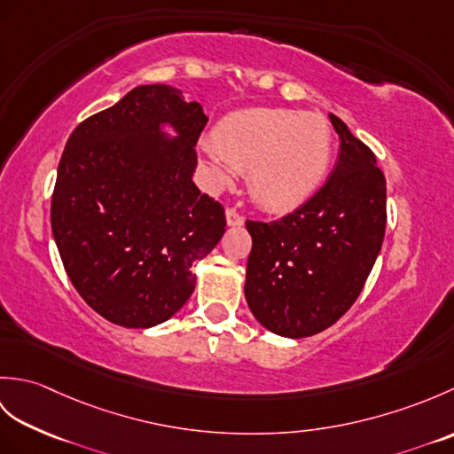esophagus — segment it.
Listing matches in <instances>:
<instances>
[{"instance_id": "1", "label": "esophagus", "mask_w": 454, "mask_h": 454, "mask_svg": "<svg viewBox=\"0 0 454 454\" xmlns=\"http://www.w3.org/2000/svg\"><path fill=\"white\" fill-rule=\"evenodd\" d=\"M246 218L239 215V212L236 208H228L226 210V224L228 226H244Z\"/></svg>"}]
</instances>
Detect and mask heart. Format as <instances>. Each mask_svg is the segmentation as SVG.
<instances>
[{
    "label": "heart",
    "mask_w": 454,
    "mask_h": 454,
    "mask_svg": "<svg viewBox=\"0 0 454 454\" xmlns=\"http://www.w3.org/2000/svg\"><path fill=\"white\" fill-rule=\"evenodd\" d=\"M215 181H226L230 166L247 169L254 199L267 210L304 205L320 189L332 166L330 122L316 111L249 107L226 114L212 132Z\"/></svg>",
    "instance_id": "obj_1"
}]
</instances>
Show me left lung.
<instances>
[{"label": "left lung", "instance_id": "1", "mask_svg": "<svg viewBox=\"0 0 454 454\" xmlns=\"http://www.w3.org/2000/svg\"><path fill=\"white\" fill-rule=\"evenodd\" d=\"M340 158L316 195L275 222H246L252 234L246 301L277 335L324 332L349 310L380 254L387 228V181L374 153L330 114Z\"/></svg>", "mask_w": 454, "mask_h": 454}]
</instances>
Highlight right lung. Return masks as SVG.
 Returning <instances> with one entry per match:
<instances>
[{
  "label": "right lung",
  "mask_w": 454,
  "mask_h": 454,
  "mask_svg": "<svg viewBox=\"0 0 454 454\" xmlns=\"http://www.w3.org/2000/svg\"><path fill=\"white\" fill-rule=\"evenodd\" d=\"M207 121L181 90L152 83L67 138L52 236L75 291L105 320L134 330L169 320L195 291L192 263L224 236V208L192 183Z\"/></svg>",
  "instance_id": "1"
}]
</instances>
